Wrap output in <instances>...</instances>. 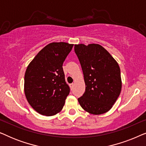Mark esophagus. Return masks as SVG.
<instances>
[{"instance_id": "1", "label": "esophagus", "mask_w": 146, "mask_h": 146, "mask_svg": "<svg viewBox=\"0 0 146 146\" xmlns=\"http://www.w3.org/2000/svg\"><path fill=\"white\" fill-rule=\"evenodd\" d=\"M73 87H74V84H70V89L72 90Z\"/></svg>"}]
</instances>
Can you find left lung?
I'll return each instance as SVG.
<instances>
[{
	"instance_id": "1",
	"label": "left lung",
	"mask_w": 146,
	"mask_h": 146,
	"mask_svg": "<svg viewBox=\"0 0 146 146\" xmlns=\"http://www.w3.org/2000/svg\"><path fill=\"white\" fill-rule=\"evenodd\" d=\"M74 50L82 69L86 90L78 100L91 114L108 111L120 94V68L116 60L98 44L74 45Z\"/></svg>"
}]
</instances>
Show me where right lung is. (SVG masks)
<instances>
[{
	"label": "right lung",
	"instance_id": "add662e5",
	"mask_svg": "<svg viewBox=\"0 0 146 146\" xmlns=\"http://www.w3.org/2000/svg\"><path fill=\"white\" fill-rule=\"evenodd\" d=\"M74 44L52 42L43 48L29 63L25 75V96L36 111L52 116L62 110L70 88L62 64Z\"/></svg>",
	"mask_w": 146,
	"mask_h": 146
}]
</instances>
